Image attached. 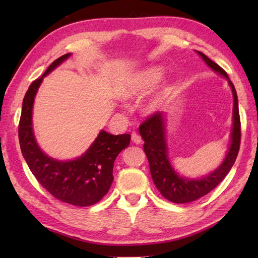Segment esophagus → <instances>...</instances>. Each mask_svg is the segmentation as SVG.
Returning a JSON list of instances; mask_svg holds the SVG:
<instances>
[{
	"mask_svg": "<svg viewBox=\"0 0 258 258\" xmlns=\"http://www.w3.org/2000/svg\"><path fill=\"white\" fill-rule=\"evenodd\" d=\"M132 141L134 142L135 144H140L141 142H142V138H141V135H139V134L136 133V132H133V133H132Z\"/></svg>",
	"mask_w": 258,
	"mask_h": 258,
	"instance_id": "1",
	"label": "esophagus"
}]
</instances>
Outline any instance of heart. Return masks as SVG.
Masks as SVG:
<instances>
[{
  "instance_id": "b5f03b06",
  "label": "heart",
  "mask_w": 258,
  "mask_h": 258,
  "mask_svg": "<svg viewBox=\"0 0 258 258\" xmlns=\"http://www.w3.org/2000/svg\"><path fill=\"white\" fill-rule=\"evenodd\" d=\"M163 76V71L161 68L153 67L147 69L143 72H140L132 76L123 87V96L126 98H133L144 95L152 87H154ZM163 101V95H158L153 98L146 105L149 111L155 109Z\"/></svg>"
}]
</instances>
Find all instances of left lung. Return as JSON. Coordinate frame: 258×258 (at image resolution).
I'll list each match as a JSON object with an SVG mask.
<instances>
[{"mask_svg":"<svg viewBox=\"0 0 258 258\" xmlns=\"http://www.w3.org/2000/svg\"><path fill=\"white\" fill-rule=\"evenodd\" d=\"M204 59L205 63L215 72L220 73L228 80L234 97L233 109V130L231 146L225 160L221 166L207 176L201 179H188L180 177L174 171L167 156V146L165 141V120L164 115L160 112L150 115L140 125V134L144 140V152L150 164L151 175L157 189L169 202L183 204L201 199L202 196L210 193L222 180L225 178L233 167L238 155L240 146V118L238 111V100L236 90L228 79L227 73L220 65L213 62L205 54L197 52Z\"/></svg>","mask_w":258,"mask_h":258,"instance_id":"1","label":"left lung"}]
</instances>
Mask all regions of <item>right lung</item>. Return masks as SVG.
Segmentation results:
<instances>
[{
	"instance_id": "right-lung-1",
	"label": "right lung",
	"mask_w": 258,
	"mask_h": 258,
	"mask_svg": "<svg viewBox=\"0 0 258 258\" xmlns=\"http://www.w3.org/2000/svg\"><path fill=\"white\" fill-rule=\"evenodd\" d=\"M64 54L55 59L41 78L32 82L23 98L19 124L22 154L37 182L58 201L75 206H91L106 195L113 182V165L120 151L130 145L131 135L100 134L85 154L73 161L62 162L44 154L38 147L32 127L34 97L43 78L70 57Z\"/></svg>"
}]
</instances>
